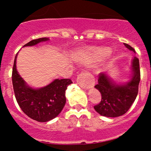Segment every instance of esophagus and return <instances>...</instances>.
<instances>
[{
  "mask_svg": "<svg viewBox=\"0 0 151 151\" xmlns=\"http://www.w3.org/2000/svg\"><path fill=\"white\" fill-rule=\"evenodd\" d=\"M77 83L83 89H89L92 87L94 81L89 73L84 72V73H81L79 75H78Z\"/></svg>",
  "mask_w": 151,
  "mask_h": 151,
  "instance_id": "1",
  "label": "esophagus"
}]
</instances>
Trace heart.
I'll list each match as a JSON object with an SVG mask.
<instances>
[{"instance_id":"obj_1","label":"heart","mask_w":151,"mask_h":151,"mask_svg":"<svg viewBox=\"0 0 151 151\" xmlns=\"http://www.w3.org/2000/svg\"><path fill=\"white\" fill-rule=\"evenodd\" d=\"M111 50L109 48L104 47H98L90 48L86 50H81L77 51L73 55L74 60L78 63L84 64V65H90L102 59L105 58L107 60L111 59ZM106 62L101 64L95 67L94 72L96 74H100L105 70Z\"/></svg>"}]
</instances>
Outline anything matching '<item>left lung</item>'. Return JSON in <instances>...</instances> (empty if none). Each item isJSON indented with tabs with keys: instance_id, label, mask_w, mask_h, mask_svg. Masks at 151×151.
<instances>
[{
	"instance_id": "1",
	"label": "left lung",
	"mask_w": 151,
	"mask_h": 151,
	"mask_svg": "<svg viewBox=\"0 0 151 151\" xmlns=\"http://www.w3.org/2000/svg\"><path fill=\"white\" fill-rule=\"evenodd\" d=\"M124 44L126 48L136 53L132 47ZM131 77L126 82L117 83L108 72L99 74L98 83L94 87L101 93V101L93 107L98 114L106 117H118L128 111L138 94L141 79L139 60L136 57L131 60Z\"/></svg>"
}]
</instances>
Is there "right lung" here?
<instances>
[{"label": "right lung", "instance_id": "right-lung-1", "mask_svg": "<svg viewBox=\"0 0 151 151\" xmlns=\"http://www.w3.org/2000/svg\"><path fill=\"white\" fill-rule=\"evenodd\" d=\"M50 40L49 37L33 40L24 47H32ZM17 53L13 65L12 80L15 98L22 111L39 122H47L60 114L66 103L65 91L72 83L69 79H55L46 86L35 88L29 85L18 73Z\"/></svg>", "mask_w": 151, "mask_h": 151}]
</instances>
